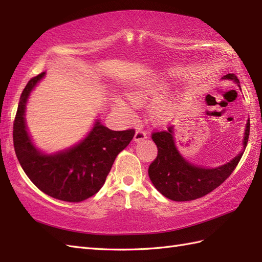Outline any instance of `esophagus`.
Masks as SVG:
<instances>
[{"label":"esophagus","mask_w":262,"mask_h":262,"mask_svg":"<svg viewBox=\"0 0 262 262\" xmlns=\"http://www.w3.org/2000/svg\"><path fill=\"white\" fill-rule=\"evenodd\" d=\"M146 138V134H145V132H143V130H141V129H138V130H136V133H135V136H134V142H141V141H144Z\"/></svg>","instance_id":"34e87169"}]
</instances>
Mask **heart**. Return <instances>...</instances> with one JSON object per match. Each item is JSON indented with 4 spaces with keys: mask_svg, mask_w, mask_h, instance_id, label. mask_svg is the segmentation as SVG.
I'll use <instances>...</instances> for the list:
<instances>
[{
    "mask_svg": "<svg viewBox=\"0 0 262 262\" xmlns=\"http://www.w3.org/2000/svg\"><path fill=\"white\" fill-rule=\"evenodd\" d=\"M166 90H168V84L163 81L141 82L138 84L132 86L127 91V98L134 104L142 105L148 101L160 98L166 92ZM119 107L126 111V113L129 114L134 111L133 105L129 102L125 101V100H120ZM173 110L174 102L172 100H162V101H160L154 105L152 110V116L158 122L164 124V122H168L171 119L172 115H173Z\"/></svg>",
    "mask_w": 262,
    "mask_h": 262,
    "instance_id": "1",
    "label": "heart"
}]
</instances>
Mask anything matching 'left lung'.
Returning a JSON list of instances; mask_svg holds the SVG:
<instances>
[{"instance_id": "1", "label": "left lung", "mask_w": 262, "mask_h": 262, "mask_svg": "<svg viewBox=\"0 0 262 262\" xmlns=\"http://www.w3.org/2000/svg\"><path fill=\"white\" fill-rule=\"evenodd\" d=\"M224 80L235 82L241 90L235 74H226ZM250 134V119L244 129L242 149L230 162L214 168L193 164L183 157L177 147L174 126L166 132L154 133L153 142L157 144L158 157L148 168V177L157 190L174 202H189L205 196L223 183L230 177L243 155Z\"/></svg>"}]
</instances>
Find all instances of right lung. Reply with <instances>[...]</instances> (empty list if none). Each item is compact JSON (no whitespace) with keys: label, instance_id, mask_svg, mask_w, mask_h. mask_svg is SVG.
<instances>
[{"label":"right lung","instance_id":"add662e5","mask_svg":"<svg viewBox=\"0 0 262 262\" xmlns=\"http://www.w3.org/2000/svg\"><path fill=\"white\" fill-rule=\"evenodd\" d=\"M46 75L33 77L22 91L13 124L16 158L28 178L48 196L79 203L96 194L105 181L115 159L130 143L134 129L115 132L94 120L91 130L79 143L54 153L39 149L26 122L31 92Z\"/></svg>","mask_w":262,"mask_h":262}]
</instances>
